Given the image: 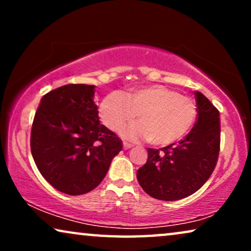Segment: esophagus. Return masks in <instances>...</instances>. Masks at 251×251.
Segmentation results:
<instances>
[{
    "label": "esophagus",
    "instance_id": "34e87169",
    "mask_svg": "<svg viewBox=\"0 0 251 251\" xmlns=\"http://www.w3.org/2000/svg\"><path fill=\"white\" fill-rule=\"evenodd\" d=\"M132 146L133 145H131V144H129V143H123V149L125 150H130Z\"/></svg>",
    "mask_w": 251,
    "mask_h": 251
}]
</instances>
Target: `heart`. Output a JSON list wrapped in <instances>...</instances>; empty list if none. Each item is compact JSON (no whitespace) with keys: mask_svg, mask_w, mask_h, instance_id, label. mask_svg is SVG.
<instances>
[{"mask_svg":"<svg viewBox=\"0 0 251 251\" xmlns=\"http://www.w3.org/2000/svg\"><path fill=\"white\" fill-rule=\"evenodd\" d=\"M137 115L142 122L128 126L123 137L150 139L153 145L167 146L190 132L197 119V106L193 99L162 84L142 85L123 94L109 92L99 105L102 123L115 132L121 131Z\"/></svg>","mask_w":251,"mask_h":251,"instance_id":"b5f03b06","label":"heart"}]
</instances>
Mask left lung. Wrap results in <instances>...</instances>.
<instances>
[{
  "instance_id": "left-lung-1",
  "label": "left lung",
  "mask_w": 251,
  "mask_h": 251,
  "mask_svg": "<svg viewBox=\"0 0 251 251\" xmlns=\"http://www.w3.org/2000/svg\"><path fill=\"white\" fill-rule=\"evenodd\" d=\"M198 121L177 144L149 149L146 163L137 179L147 194L157 200L176 201L193 194L209 179L217 163L221 145L218 109L201 92L194 91Z\"/></svg>"
}]
</instances>
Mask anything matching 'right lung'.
I'll return each mask as SVG.
<instances>
[{"mask_svg":"<svg viewBox=\"0 0 251 251\" xmlns=\"http://www.w3.org/2000/svg\"><path fill=\"white\" fill-rule=\"evenodd\" d=\"M94 98L95 85H63L43 96L34 116L30 151L37 169L68 195L97 187L122 151V140L99 122Z\"/></svg>","mask_w":251,"mask_h":251,"instance_id":"1","label":"right lung"}]
</instances>
